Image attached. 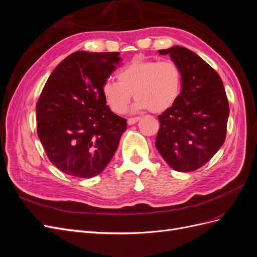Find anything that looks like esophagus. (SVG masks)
Returning a JSON list of instances; mask_svg holds the SVG:
<instances>
[{
	"instance_id": "obj_1",
	"label": "esophagus",
	"mask_w": 257,
	"mask_h": 257,
	"mask_svg": "<svg viewBox=\"0 0 257 257\" xmlns=\"http://www.w3.org/2000/svg\"><path fill=\"white\" fill-rule=\"evenodd\" d=\"M139 116H135V118H130L128 120H127V124L128 125H133V124H135L137 121H139Z\"/></svg>"
}]
</instances>
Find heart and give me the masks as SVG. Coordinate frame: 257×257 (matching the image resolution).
<instances>
[{"label":"heart","instance_id":"heart-1","mask_svg":"<svg viewBox=\"0 0 257 257\" xmlns=\"http://www.w3.org/2000/svg\"><path fill=\"white\" fill-rule=\"evenodd\" d=\"M116 76L119 81L107 79L103 84V95L115 113L126 111L133 94L137 99L135 110L165 111L182 89V72L173 60L136 59Z\"/></svg>","mask_w":257,"mask_h":257}]
</instances>
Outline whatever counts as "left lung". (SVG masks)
<instances>
[{
  "label": "left lung",
  "instance_id": "obj_1",
  "mask_svg": "<svg viewBox=\"0 0 257 257\" xmlns=\"http://www.w3.org/2000/svg\"><path fill=\"white\" fill-rule=\"evenodd\" d=\"M169 54L182 72V89L176 103L159 115L155 147L177 172L205 165L226 138L229 106L223 81L196 53L184 47L159 50Z\"/></svg>",
  "mask_w": 257,
  "mask_h": 257
}]
</instances>
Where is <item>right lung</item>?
<instances>
[{
    "instance_id": "obj_1",
    "label": "right lung",
    "mask_w": 257,
    "mask_h": 257,
    "mask_svg": "<svg viewBox=\"0 0 257 257\" xmlns=\"http://www.w3.org/2000/svg\"><path fill=\"white\" fill-rule=\"evenodd\" d=\"M119 52L77 51L53 69L36 104L37 135L61 172L92 178L104 170L126 130L106 105L103 84Z\"/></svg>"
}]
</instances>
